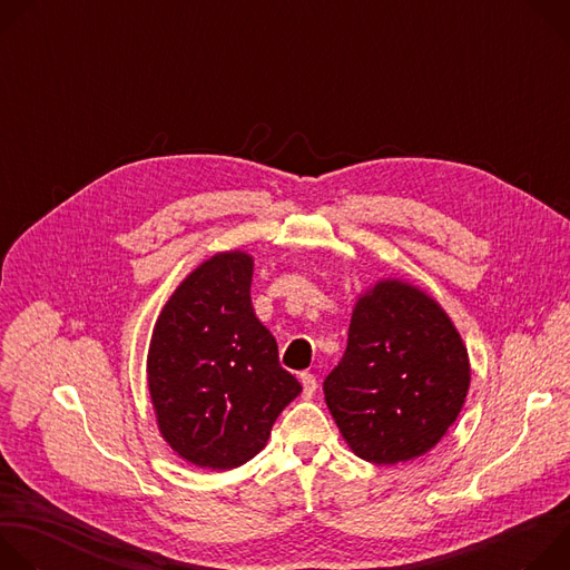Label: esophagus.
Here are the masks:
<instances>
[{
  "label": "esophagus",
  "mask_w": 570,
  "mask_h": 570,
  "mask_svg": "<svg viewBox=\"0 0 570 570\" xmlns=\"http://www.w3.org/2000/svg\"><path fill=\"white\" fill-rule=\"evenodd\" d=\"M299 381H302V387H304V396H313L315 390H317V379L311 372H302Z\"/></svg>",
  "instance_id": "esophagus-1"
}]
</instances>
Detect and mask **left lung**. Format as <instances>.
Returning <instances> with one entry per match:
<instances>
[{
    "mask_svg": "<svg viewBox=\"0 0 570 570\" xmlns=\"http://www.w3.org/2000/svg\"><path fill=\"white\" fill-rule=\"evenodd\" d=\"M469 383V354L449 313L420 286L385 277L354 304L324 401L358 458L399 464L446 435Z\"/></svg>",
    "mask_w": 570,
    "mask_h": 570,
    "instance_id": "1",
    "label": "left lung"
}]
</instances>
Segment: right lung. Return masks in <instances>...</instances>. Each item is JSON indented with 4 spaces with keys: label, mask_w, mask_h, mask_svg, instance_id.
Returning a JSON list of instances; mask_svg holds the SVG:
<instances>
[{
    "label": "right lung",
    "mask_w": 570,
    "mask_h": 570,
    "mask_svg": "<svg viewBox=\"0 0 570 570\" xmlns=\"http://www.w3.org/2000/svg\"><path fill=\"white\" fill-rule=\"evenodd\" d=\"M253 255L216 253L161 306L146 358L159 435L187 462L227 471L253 460L302 392L250 299Z\"/></svg>",
    "instance_id": "1"
}]
</instances>
